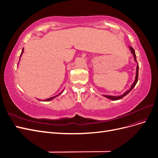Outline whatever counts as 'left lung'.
<instances>
[{
  "label": "left lung",
  "mask_w": 158,
  "mask_h": 158,
  "mask_svg": "<svg viewBox=\"0 0 158 158\" xmlns=\"http://www.w3.org/2000/svg\"><path fill=\"white\" fill-rule=\"evenodd\" d=\"M129 49H130L131 53L133 55V57H134V59H135V61L136 62V63H137V60H136V54H135V50L133 49L132 47H129ZM138 68H139V66H138V64H137V66H136V76H135V82H133V84H132L131 88L129 89L128 90H127V92H125V93H124L123 94L121 95H117V96H113V95H103V96H104L105 98H106L107 99H109L111 100H113V101H116V100H118V99H122L123 98H124L125 96V95H127L129 92H131V91L135 88V86L136 85L137 82H138Z\"/></svg>",
  "instance_id": "left-lung-1"
}]
</instances>
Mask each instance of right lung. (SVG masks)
Returning <instances> with one entry per match:
<instances>
[{"instance_id":"add662e5","label":"right lung","mask_w":158,"mask_h":158,"mask_svg":"<svg viewBox=\"0 0 158 158\" xmlns=\"http://www.w3.org/2000/svg\"><path fill=\"white\" fill-rule=\"evenodd\" d=\"M23 49H22V52H21V55H20V58H21V56H22V54H23ZM18 64H19V63H18ZM64 92V89H63L61 91V92L59 94H57V95H55V96H53V97H51V98H47V99H44V100H41V99H38V100H40V101H43V102H49V101H51V100H52L53 99H55V98H56V97H58L59 95H60L62 93H63Z\"/></svg>"}]
</instances>
